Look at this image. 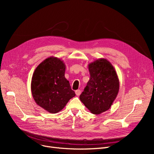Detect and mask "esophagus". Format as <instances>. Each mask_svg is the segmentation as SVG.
Wrapping results in <instances>:
<instances>
[{"instance_id":"esophagus-1","label":"esophagus","mask_w":154,"mask_h":154,"mask_svg":"<svg viewBox=\"0 0 154 154\" xmlns=\"http://www.w3.org/2000/svg\"><path fill=\"white\" fill-rule=\"evenodd\" d=\"M75 93H76V96H80L81 94V91L80 90H76L75 91Z\"/></svg>"}]
</instances>
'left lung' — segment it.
<instances>
[{"label": "left lung", "instance_id": "obj_1", "mask_svg": "<svg viewBox=\"0 0 154 154\" xmlns=\"http://www.w3.org/2000/svg\"><path fill=\"white\" fill-rule=\"evenodd\" d=\"M90 79L80 96V99L94 114H100L109 110L117 97L119 81L111 63L100 58L88 65Z\"/></svg>", "mask_w": 154, "mask_h": 154}]
</instances>
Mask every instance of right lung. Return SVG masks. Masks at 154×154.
Listing matches in <instances>:
<instances>
[{"mask_svg": "<svg viewBox=\"0 0 154 154\" xmlns=\"http://www.w3.org/2000/svg\"><path fill=\"white\" fill-rule=\"evenodd\" d=\"M65 71L63 60L51 57L41 62L32 74L31 88L33 99L51 114L62 110L76 95L65 78Z\"/></svg>", "mask_w": 154, "mask_h": 154, "instance_id": "add662e5", "label": "right lung"}]
</instances>
